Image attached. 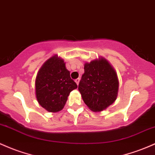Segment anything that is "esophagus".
I'll use <instances>...</instances> for the list:
<instances>
[{
  "label": "esophagus",
  "mask_w": 155,
  "mask_h": 155,
  "mask_svg": "<svg viewBox=\"0 0 155 155\" xmlns=\"http://www.w3.org/2000/svg\"><path fill=\"white\" fill-rule=\"evenodd\" d=\"M75 81H76V83L77 84V85H79V81H80V79H79V78H78V79H76V80H75Z\"/></svg>",
  "instance_id": "obj_1"
}]
</instances>
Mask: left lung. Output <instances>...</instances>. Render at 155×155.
<instances>
[{
    "instance_id": "1",
    "label": "left lung",
    "mask_w": 155,
    "mask_h": 155,
    "mask_svg": "<svg viewBox=\"0 0 155 155\" xmlns=\"http://www.w3.org/2000/svg\"><path fill=\"white\" fill-rule=\"evenodd\" d=\"M84 69L79 84L83 101L92 111H103L113 104L118 96L116 71L102 57L85 62Z\"/></svg>"
}]
</instances>
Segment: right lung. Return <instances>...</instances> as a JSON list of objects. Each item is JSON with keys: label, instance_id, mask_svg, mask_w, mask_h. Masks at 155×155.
Here are the masks:
<instances>
[{"label": "right lung", "instance_id": "1", "mask_svg": "<svg viewBox=\"0 0 155 155\" xmlns=\"http://www.w3.org/2000/svg\"><path fill=\"white\" fill-rule=\"evenodd\" d=\"M76 88L77 84L71 79L65 62L57 54L44 62L35 79L37 101L50 113L61 111L70 93Z\"/></svg>", "mask_w": 155, "mask_h": 155}]
</instances>
